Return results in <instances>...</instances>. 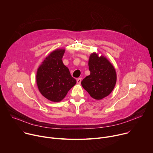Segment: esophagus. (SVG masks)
<instances>
[{
    "mask_svg": "<svg viewBox=\"0 0 153 153\" xmlns=\"http://www.w3.org/2000/svg\"><path fill=\"white\" fill-rule=\"evenodd\" d=\"M81 81H82V78H78V79H77V83L78 84H80V83H81Z\"/></svg>",
    "mask_w": 153,
    "mask_h": 153,
    "instance_id": "34e87169",
    "label": "esophagus"
}]
</instances>
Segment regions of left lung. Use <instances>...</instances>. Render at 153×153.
Wrapping results in <instances>:
<instances>
[{"label":"left lung","mask_w":153,"mask_h":153,"mask_svg":"<svg viewBox=\"0 0 153 153\" xmlns=\"http://www.w3.org/2000/svg\"><path fill=\"white\" fill-rule=\"evenodd\" d=\"M90 74L81 82L83 88L94 99L100 100L113 90L117 80L113 65L104 56L92 53L88 61Z\"/></svg>","instance_id":"left-lung-1"}]
</instances>
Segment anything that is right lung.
<instances>
[{
	"mask_svg": "<svg viewBox=\"0 0 153 153\" xmlns=\"http://www.w3.org/2000/svg\"><path fill=\"white\" fill-rule=\"evenodd\" d=\"M65 49L53 51L37 69L36 82L42 96L52 102H60L76 83V80L63 63Z\"/></svg>",
	"mask_w": 153,
	"mask_h": 153,
	"instance_id": "obj_1",
	"label": "right lung"
}]
</instances>
